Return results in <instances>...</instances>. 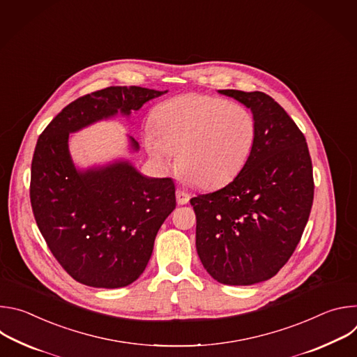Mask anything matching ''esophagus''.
<instances>
[{
	"label": "esophagus",
	"instance_id": "obj_1",
	"mask_svg": "<svg viewBox=\"0 0 357 357\" xmlns=\"http://www.w3.org/2000/svg\"><path fill=\"white\" fill-rule=\"evenodd\" d=\"M189 193H186V192H183V190H181V189H176V202H178V205H185V203H188L189 202Z\"/></svg>",
	"mask_w": 357,
	"mask_h": 357
}]
</instances>
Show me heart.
<instances>
[{
	"label": "heart",
	"instance_id": "b5f03b06",
	"mask_svg": "<svg viewBox=\"0 0 357 357\" xmlns=\"http://www.w3.org/2000/svg\"><path fill=\"white\" fill-rule=\"evenodd\" d=\"M144 137L148 154L168 167L172 152L188 182L215 189L234 179L257 139L252 113L216 96L185 93L160 103Z\"/></svg>",
	"mask_w": 357,
	"mask_h": 357
}]
</instances>
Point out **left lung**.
Instances as JSON below:
<instances>
[{"label": "left lung", "mask_w": 357, "mask_h": 357, "mask_svg": "<svg viewBox=\"0 0 357 357\" xmlns=\"http://www.w3.org/2000/svg\"><path fill=\"white\" fill-rule=\"evenodd\" d=\"M219 93L251 109L257 139L229 185L190 199L196 250L216 281L251 285L274 277L302 237L314 202L312 161L302 131L273 97Z\"/></svg>", "instance_id": "1"}]
</instances>
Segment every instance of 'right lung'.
Segmentation results:
<instances>
[{"mask_svg":"<svg viewBox=\"0 0 357 357\" xmlns=\"http://www.w3.org/2000/svg\"><path fill=\"white\" fill-rule=\"evenodd\" d=\"M162 91L110 86L68 105L39 135L31 165V206L49 250L77 282L120 288L145 270L155 236L176 206L171 178L142 176L128 162L80 172L69 134L94 121L128 116ZM134 149L138 144L131 138Z\"/></svg>","mask_w":357,"mask_h":357,"instance_id":"1","label":"right lung"}]
</instances>
